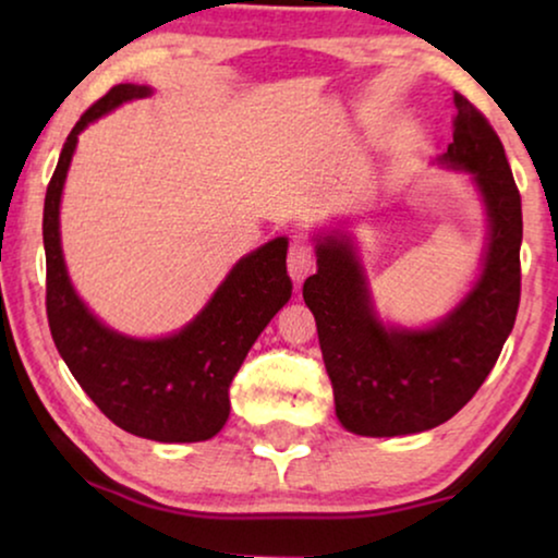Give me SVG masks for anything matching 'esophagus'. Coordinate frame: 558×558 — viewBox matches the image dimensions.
<instances>
[{
  "label": "esophagus",
  "mask_w": 558,
  "mask_h": 558,
  "mask_svg": "<svg viewBox=\"0 0 558 558\" xmlns=\"http://www.w3.org/2000/svg\"><path fill=\"white\" fill-rule=\"evenodd\" d=\"M287 266L289 277H292L296 284H302V281L312 274V269H315V251H312V246H307L304 241H294L292 246H289Z\"/></svg>",
  "instance_id": "34e87169"
}]
</instances>
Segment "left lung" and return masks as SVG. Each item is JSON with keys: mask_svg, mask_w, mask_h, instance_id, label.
<instances>
[{"mask_svg": "<svg viewBox=\"0 0 558 558\" xmlns=\"http://www.w3.org/2000/svg\"><path fill=\"white\" fill-rule=\"evenodd\" d=\"M452 144L434 165L468 172L485 205L480 274L445 317L386 323L348 226L317 231V274L302 296L317 323L335 414L361 437H407L452 418L493 371L521 302L523 216L506 149L487 119L454 94Z\"/></svg>", "mask_w": 558, "mask_h": 558, "instance_id": "8db88e82", "label": "left lung"}]
</instances>
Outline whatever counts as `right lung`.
<instances>
[{"label": "right lung", "instance_id": "right-lung-1", "mask_svg": "<svg viewBox=\"0 0 558 558\" xmlns=\"http://www.w3.org/2000/svg\"><path fill=\"white\" fill-rule=\"evenodd\" d=\"M149 86L119 83L83 113L60 151L45 193L43 243L48 262V323L60 357L90 401L121 429L151 441H205L231 414L228 388L264 327L292 296L287 235L235 262L208 304L178 332L132 338L86 307L60 246V197L78 134Z\"/></svg>", "mask_w": 558, "mask_h": 558}]
</instances>
